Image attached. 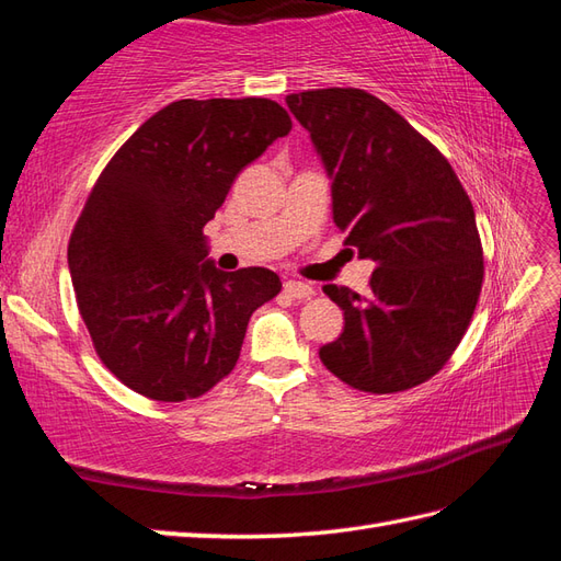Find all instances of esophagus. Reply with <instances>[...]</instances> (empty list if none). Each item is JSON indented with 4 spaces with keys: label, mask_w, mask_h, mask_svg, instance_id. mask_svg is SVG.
Listing matches in <instances>:
<instances>
[{
    "label": "esophagus",
    "mask_w": 561,
    "mask_h": 561,
    "mask_svg": "<svg viewBox=\"0 0 561 561\" xmlns=\"http://www.w3.org/2000/svg\"><path fill=\"white\" fill-rule=\"evenodd\" d=\"M285 295L295 297V300H307V297L314 295V288L309 283H302V280H285L283 285Z\"/></svg>",
    "instance_id": "obj_1"
}]
</instances>
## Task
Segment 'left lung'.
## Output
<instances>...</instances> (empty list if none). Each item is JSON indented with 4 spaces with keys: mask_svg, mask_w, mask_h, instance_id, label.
<instances>
[{
    "mask_svg": "<svg viewBox=\"0 0 561 561\" xmlns=\"http://www.w3.org/2000/svg\"><path fill=\"white\" fill-rule=\"evenodd\" d=\"M331 175L333 222L377 264L369 295L323 285L345 327L319 351L343 383L398 393L449 363L482 290V242L449 160L377 95L317 89L285 98Z\"/></svg>",
    "mask_w": 561,
    "mask_h": 561,
    "instance_id": "1",
    "label": "left lung"
}]
</instances>
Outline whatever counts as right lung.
Listing matches in <instances>:
<instances>
[{
  "mask_svg": "<svg viewBox=\"0 0 561 561\" xmlns=\"http://www.w3.org/2000/svg\"><path fill=\"white\" fill-rule=\"evenodd\" d=\"M290 129L268 98H186L146 119L95 180L69 268L95 353L127 389L180 403L238 365L249 317L283 283L204 261V226L242 168Z\"/></svg>",
  "mask_w": 561,
  "mask_h": 561,
  "instance_id": "add662e5",
  "label": "right lung"
}]
</instances>
